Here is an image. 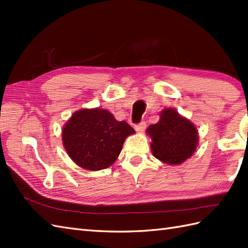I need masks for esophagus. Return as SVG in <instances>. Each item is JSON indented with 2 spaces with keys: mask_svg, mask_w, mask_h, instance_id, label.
<instances>
[{
  "mask_svg": "<svg viewBox=\"0 0 248 248\" xmlns=\"http://www.w3.org/2000/svg\"><path fill=\"white\" fill-rule=\"evenodd\" d=\"M146 123L145 121H141V123H140V124H135V130L138 131V132H144L145 131V129H146Z\"/></svg>",
  "mask_w": 248,
  "mask_h": 248,
  "instance_id": "obj_1",
  "label": "esophagus"
}]
</instances>
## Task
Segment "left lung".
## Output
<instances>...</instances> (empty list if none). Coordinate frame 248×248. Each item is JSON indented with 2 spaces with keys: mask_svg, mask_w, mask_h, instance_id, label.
<instances>
[{
  "mask_svg": "<svg viewBox=\"0 0 248 248\" xmlns=\"http://www.w3.org/2000/svg\"><path fill=\"white\" fill-rule=\"evenodd\" d=\"M147 133L152 140V154L167 164H180L196 150L198 141L196 128L175 109L163 110L159 123L149 125Z\"/></svg>",
  "mask_w": 248,
  "mask_h": 248,
  "instance_id": "1",
  "label": "left lung"
}]
</instances>
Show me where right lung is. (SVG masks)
Instances as JSON below:
<instances>
[{"label": "right lung", "mask_w": 248, "mask_h": 248, "mask_svg": "<svg viewBox=\"0 0 248 248\" xmlns=\"http://www.w3.org/2000/svg\"><path fill=\"white\" fill-rule=\"evenodd\" d=\"M134 133L125 121H117L108 110H78L62 129V143L71 159L88 170H100L117 159L124 140Z\"/></svg>", "instance_id": "1"}]
</instances>
